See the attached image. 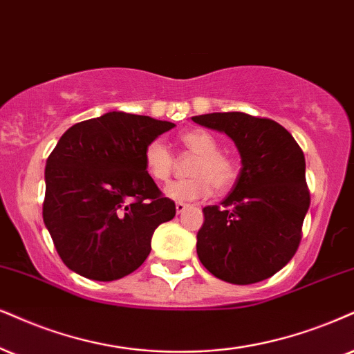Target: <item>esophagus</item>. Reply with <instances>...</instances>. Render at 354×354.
I'll use <instances>...</instances> for the list:
<instances>
[{
  "label": "esophagus",
  "mask_w": 354,
  "mask_h": 354,
  "mask_svg": "<svg viewBox=\"0 0 354 354\" xmlns=\"http://www.w3.org/2000/svg\"><path fill=\"white\" fill-rule=\"evenodd\" d=\"M187 208H189V205L187 203H184V202H177L176 203V210H177V213H184Z\"/></svg>",
  "instance_id": "34e87169"
}]
</instances>
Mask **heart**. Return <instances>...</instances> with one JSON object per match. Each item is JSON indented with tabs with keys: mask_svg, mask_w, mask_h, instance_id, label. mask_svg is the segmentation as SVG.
<instances>
[{
	"mask_svg": "<svg viewBox=\"0 0 354 354\" xmlns=\"http://www.w3.org/2000/svg\"><path fill=\"white\" fill-rule=\"evenodd\" d=\"M182 146L197 159L190 164V178L170 184L165 194L174 200L203 198L213 192H225L238 178V164L226 152L218 151V141L212 133L202 128L184 131L178 136ZM144 169L156 182H167L174 170V156L167 144L154 139L144 149Z\"/></svg>",
	"mask_w": 354,
	"mask_h": 354,
	"instance_id": "b5f03b06",
	"label": "heart"
}]
</instances>
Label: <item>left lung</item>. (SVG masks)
I'll return each instance as SVG.
<instances>
[{
  "mask_svg": "<svg viewBox=\"0 0 354 354\" xmlns=\"http://www.w3.org/2000/svg\"><path fill=\"white\" fill-rule=\"evenodd\" d=\"M192 121L233 139L241 156L236 184L221 207L203 208L200 263L230 283L261 282L294 257L310 207L305 157L283 126L246 113H208Z\"/></svg>",
  "mask_w": 354,
  "mask_h": 354,
  "instance_id": "8db88e82",
  "label": "left lung"
}]
</instances>
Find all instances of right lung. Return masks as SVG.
Returning <instances> with one entry per match:
<instances>
[{"label":"right lung","instance_id":"add662e5","mask_svg":"<svg viewBox=\"0 0 354 354\" xmlns=\"http://www.w3.org/2000/svg\"><path fill=\"white\" fill-rule=\"evenodd\" d=\"M174 123L110 111L73 124L46 164L42 216L60 259L93 281H116L151 252L160 223L176 216L144 169V149Z\"/></svg>","mask_w":354,"mask_h":354}]
</instances>
